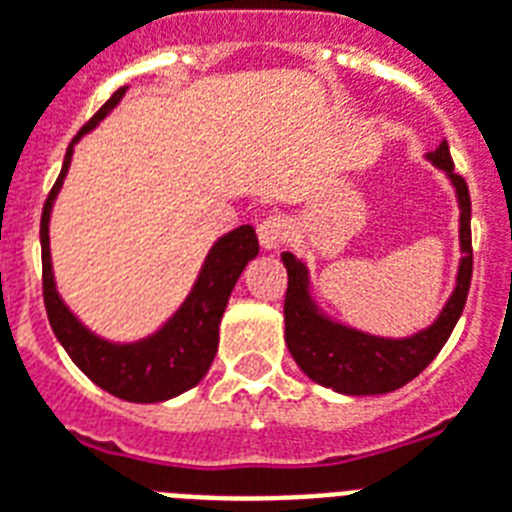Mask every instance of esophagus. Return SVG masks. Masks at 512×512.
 <instances>
[{
	"label": "esophagus",
	"mask_w": 512,
	"mask_h": 512,
	"mask_svg": "<svg viewBox=\"0 0 512 512\" xmlns=\"http://www.w3.org/2000/svg\"><path fill=\"white\" fill-rule=\"evenodd\" d=\"M291 237V224L280 213H272L259 224V243L264 251H275Z\"/></svg>",
	"instance_id": "esophagus-1"
}]
</instances>
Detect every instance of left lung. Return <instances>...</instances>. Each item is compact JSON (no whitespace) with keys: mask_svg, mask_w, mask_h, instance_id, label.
Listing matches in <instances>:
<instances>
[{"mask_svg":"<svg viewBox=\"0 0 512 512\" xmlns=\"http://www.w3.org/2000/svg\"><path fill=\"white\" fill-rule=\"evenodd\" d=\"M438 170L454 186L459 205V267L454 291L438 312V318L417 334L376 336L347 326L331 318L315 299L310 269L296 256L285 251L288 291H285V344L296 366L312 382L342 395H384L408 384L425 371L441 347L449 342L459 315L465 310L470 277H473V248H470V194L465 178L454 173L449 144L443 141L435 152H427Z\"/></svg>","mask_w":512,"mask_h":512,"instance_id":"1","label":"left lung"}]
</instances>
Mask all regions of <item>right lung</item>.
Listing matches in <instances>:
<instances>
[{
	"label": "right lung",
	"mask_w": 512,
	"mask_h": 512,
	"mask_svg": "<svg viewBox=\"0 0 512 512\" xmlns=\"http://www.w3.org/2000/svg\"><path fill=\"white\" fill-rule=\"evenodd\" d=\"M128 87H120L106 101L93 120L79 130L77 138L66 149L61 176L55 181L53 192L47 197L42 211V288H45V307L55 339L69 352L74 366L95 382L101 390L112 392L114 398L130 403H162L192 390L208 374L216 350H219V326L227 310L237 277L243 275L245 264L259 256V240L251 224H240L237 229L221 235L211 245V251L202 261L197 280L178 310L162 323L157 331L133 339V342H112L106 336L95 334L71 312L55 285L53 256H50V216L61 192L63 178L69 173L74 144L98 128L117 109Z\"/></svg>",
	"instance_id": "1"
}]
</instances>
